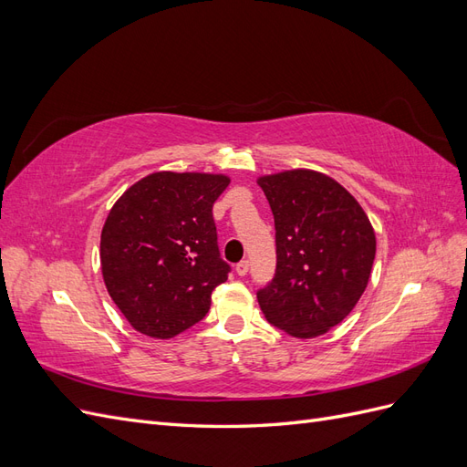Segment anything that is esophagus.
Here are the masks:
<instances>
[{
	"label": "esophagus",
	"mask_w": 467,
	"mask_h": 467,
	"mask_svg": "<svg viewBox=\"0 0 467 467\" xmlns=\"http://www.w3.org/2000/svg\"><path fill=\"white\" fill-rule=\"evenodd\" d=\"M235 273L239 275V276H245L247 273H249V261H239L237 265H235Z\"/></svg>",
	"instance_id": "obj_1"
}]
</instances>
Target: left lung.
Instances as JSON below:
<instances>
[{"label": "left lung", "mask_w": 467, "mask_h": 467, "mask_svg": "<svg viewBox=\"0 0 467 467\" xmlns=\"http://www.w3.org/2000/svg\"><path fill=\"white\" fill-rule=\"evenodd\" d=\"M276 230V273L257 300L268 323L314 338L341 323L372 275L376 234L341 182L314 169L257 179Z\"/></svg>", "instance_id": "1"}]
</instances>
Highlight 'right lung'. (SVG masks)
Listing matches in <instances>:
<instances>
[{"mask_svg": "<svg viewBox=\"0 0 467 467\" xmlns=\"http://www.w3.org/2000/svg\"><path fill=\"white\" fill-rule=\"evenodd\" d=\"M228 185L222 173L155 171L112 204L101 232V273L136 331L173 338L208 314L212 290L230 273L212 218Z\"/></svg>", "mask_w": 467, "mask_h": 467, "instance_id": "right-lung-1", "label": "right lung"}]
</instances>
